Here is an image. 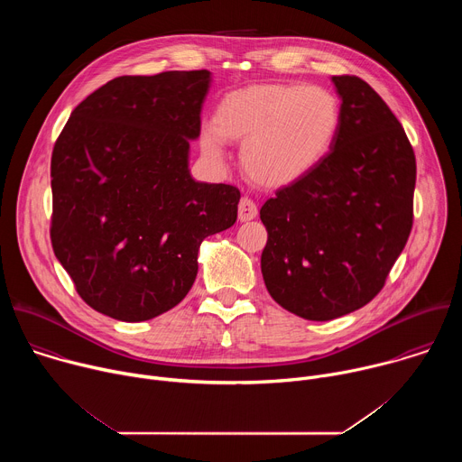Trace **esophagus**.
<instances>
[{"mask_svg": "<svg viewBox=\"0 0 462 462\" xmlns=\"http://www.w3.org/2000/svg\"><path fill=\"white\" fill-rule=\"evenodd\" d=\"M257 216V207L248 197H243L239 201V221H252Z\"/></svg>", "mask_w": 462, "mask_h": 462, "instance_id": "esophagus-1", "label": "esophagus"}]
</instances>
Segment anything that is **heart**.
Wrapping results in <instances>:
<instances>
[{"label":"heart","instance_id":"heart-1","mask_svg":"<svg viewBox=\"0 0 462 462\" xmlns=\"http://www.w3.org/2000/svg\"><path fill=\"white\" fill-rule=\"evenodd\" d=\"M340 120V102L325 88L252 86L219 102L214 124L201 127V148L208 159L223 162L225 139L243 141L246 173L263 186L282 188L321 162L338 135Z\"/></svg>","mask_w":462,"mask_h":462}]
</instances>
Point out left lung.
<instances>
[{
    "label": "left lung",
    "mask_w": 462,
    "mask_h": 462,
    "mask_svg": "<svg viewBox=\"0 0 462 462\" xmlns=\"http://www.w3.org/2000/svg\"><path fill=\"white\" fill-rule=\"evenodd\" d=\"M338 135L303 179L261 207L267 291L289 312L327 321L369 303L413 225L417 164L406 131L358 77H333Z\"/></svg>",
    "instance_id": "8db88e82"
}]
</instances>
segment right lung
Returning a JSON list of instances; mask_svg holds the SVG:
<instances>
[{"mask_svg": "<svg viewBox=\"0 0 462 462\" xmlns=\"http://www.w3.org/2000/svg\"><path fill=\"white\" fill-rule=\"evenodd\" d=\"M210 71L118 77L80 102L51 159L52 250L80 298L120 319L184 300L205 237L230 228L241 193L195 180Z\"/></svg>", "mask_w": 462, "mask_h": 462, "instance_id": "add662e5", "label": "right lung"}]
</instances>
